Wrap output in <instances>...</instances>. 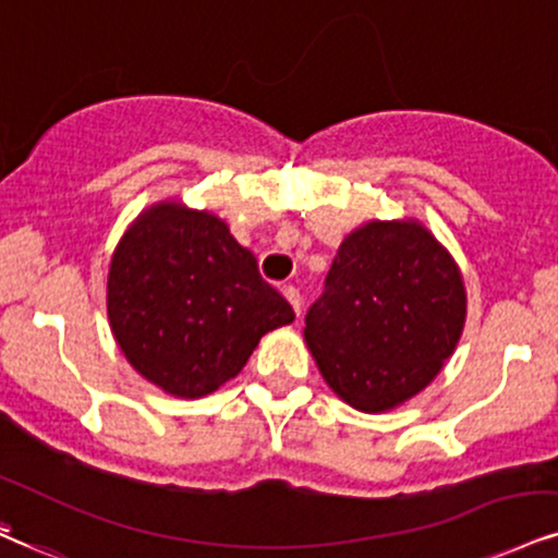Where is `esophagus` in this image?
<instances>
[{"label": "esophagus", "mask_w": 558, "mask_h": 558, "mask_svg": "<svg viewBox=\"0 0 558 558\" xmlns=\"http://www.w3.org/2000/svg\"><path fill=\"white\" fill-rule=\"evenodd\" d=\"M283 296L288 299V304L293 306V312H296V317H301V293H299V288L286 286V288H283Z\"/></svg>", "instance_id": "1"}]
</instances>
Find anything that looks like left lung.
<instances>
[{"instance_id": "8db88e82", "label": "left lung", "mask_w": 558, "mask_h": 558, "mask_svg": "<svg viewBox=\"0 0 558 558\" xmlns=\"http://www.w3.org/2000/svg\"><path fill=\"white\" fill-rule=\"evenodd\" d=\"M465 314L458 262L421 220H368L335 254L304 340L340 400L385 413L432 385Z\"/></svg>"}]
</instances>
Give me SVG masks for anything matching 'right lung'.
Here are the masks:
<instances>
[{
	"label": "right lung",
	"instance_id": "obj_1",
	"mask_svg": "<svg viewBox=\"0 0 558 558\" xmlns=\"http://www.w3.org/2000/svg\"><path fill=\"white\" fill-rule=\"evenodd\" d=\"M106 312L134 372L190 400L236 377L262 335L296 319L226 220L179 199L145 207L119 239Z\"/></svg>",
	"mask_w": 558,
	"mask_h": 558
}]
</instances>
